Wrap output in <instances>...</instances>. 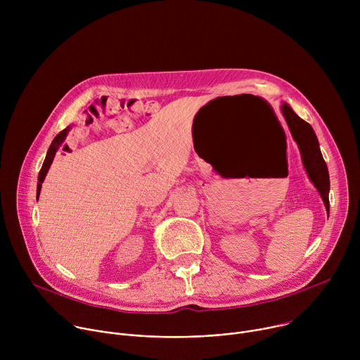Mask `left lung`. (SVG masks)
<instances>
[{
  "instance_id": "obj_1",
  "label": "left lung",
  "mask_w": 360,
  "mask_h": 360,
  "mask_svg": "<svg viewBox=\"0 0 360 360\" xmlns=\"http://www.w3.org/2000/svg\"><path fill=\"white\" fill-rule=\"evenodd\" d=\"M282 112L285 115L290 134L300 149L302 161L306 168L307 176H309V179L314 182V185L319 191L325 207L329 212V186H330L329 172H328L326 162L322 157L318 138L312 127L302 118H299L288 104L282 105Z\"/></svg>"
}]
</instances>
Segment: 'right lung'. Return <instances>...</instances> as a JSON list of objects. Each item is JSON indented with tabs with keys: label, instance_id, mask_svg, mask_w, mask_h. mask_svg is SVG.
<instances>
[{
	"label": "right lung",
	"instance_id": "obj_1",
	"mask_svg": "<svg viewBox=\"0 0 360 360\" xmlns=\"http://www.w3.org/2000/svg\"><path fill=\"white\" fill-rule=\"evenodd\" d=\"M67 131L68 129H64V131H61L56 138H54V141H53V143L49 145V148H48V152H46V157H45V161H44V164H42V168H41V171H39V174H38V184H37V198H38V195H39V191H41V185H42V182H44V179H45V175H46V172H48V169H49V167H51V164H53V161H54V157H56V152H57V149H58V146L64 142V139H65V136H67Z\"/></svg>",
	"mask_w": 360,
	"mask_h": 360
}]
</instances>
